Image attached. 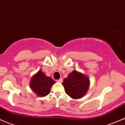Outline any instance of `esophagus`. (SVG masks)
Segmentation results:
<instances>
[{
    "label": "esophagus",
    "instance_id": "obj_1",
    "mask_svg": "<svg viewBox=\"0 0 125 125\" xmlns=\"http://www.w3.org/2000/svg\"><path fill=\"white\" fill-rule=\"evenodd\" d=\"M57 82H62V78H60V79H58V80H57Z\"/></svg>",
    "mask_w": 125,
    "mask_h": 125
}]
</instances>
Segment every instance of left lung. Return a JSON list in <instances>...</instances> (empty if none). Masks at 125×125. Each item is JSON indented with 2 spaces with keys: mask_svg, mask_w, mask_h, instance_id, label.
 Masks as SVG:
<instances>
[{
  "mask_svg": "<svg viewBox=\"0 0 125 125\" xmlns=\"http://www.w3.org/2000/svg\"><path fill=\"white\" fill-rule=\"evenodd\" d=\"M65 93L73 99H79L87 93L90 82L87 76L74 70L62 82Z\"/></svg>",
  "mask_w": 125,
  "mask_h": 125,
  "instance_id": "obj_1",
  "label": "left lung"
}]
</instances>
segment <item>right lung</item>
<instances>
[{"label":"right lung","mask_w":125,"mask_h":125,"mask_svg":"<svg viewBox=\"0 0 125 125\" xmlns=\"http://www.w3.org/2000/svg\"><path fill=\"white\" fill-rule=\"evenodd\" d=\"M54 83L55 81L51 77L47 76L42 70H39L32 78L30 87L37 95L44 97L49 93L50 90Z\"/></svg>","instance_id":"1"}]
</instances>
